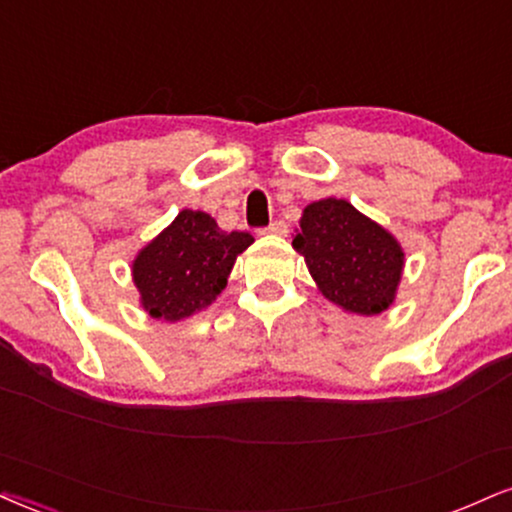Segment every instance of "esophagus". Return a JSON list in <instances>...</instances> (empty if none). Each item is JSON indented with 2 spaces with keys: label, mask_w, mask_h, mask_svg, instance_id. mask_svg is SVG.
<instances>
[{
  "label": "esophagus",
  "mask_w": 512,
  "mask_h": 512,
  "mask_svg": "<svg viewBox=\"0 0 512 512\" xmlns=\"http://www.w3.org/2000/svg\"><path fill=\"white\" fill-rule=\"evenodd\" d=\"M260 233H274V236H286L288 226H286V221H272V224H269L267 229H262Z\"/></svg>",
  "instance_id": "esophagus-1"
}]
</instances>
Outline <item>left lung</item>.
<instances>
[{
	"mask_svg": "<svg viewBox=\"0 0 512 512\" xmlns=\"http://www.w3.org/2000/svg\"><path fill=\"white\" fill-rule=\"evenodd\" d=\"M293 248L305 257L324 298L343 310L372 317L396 300L403 248L348 200L326 197L307 205Z\"/></svg>",
	"mask_w": 512,
	"mask_h": 512,
	"instance_id": "obj_1",
	"label": "left lung"
}]
</instances>
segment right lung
<instances>
[{
    "mask_svg": "<svg viewBox=\"0 0 512 512\" xmlns=\"http://www.w3.org/2000/svg\"><path fill=\"white\" fill-rule=\"evenodd\" d=\"M248 231H221L207 212L183 209L133 260V281L150 317L181 322L226 288Z\"/></svg>",
    "mask_w": 512,
    "mask_h": 512,
    "instance_id": "add662e5",
    "label": "right lung"
}]
</instances>
